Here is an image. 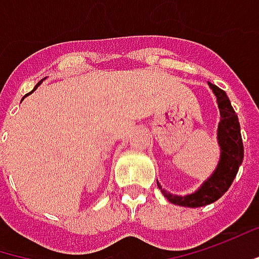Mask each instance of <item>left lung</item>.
<instances>
[{
    "mask_svg": "<svg viewBox=\"0 0 259 259\" xmlns=\"http://www.w3.org/2000/svg\"><path fill=\"white\" fill-rule=\"evenodd\" d=\"M209 86L217 97L219 108H220L221 121L219 126V142L221 146V160L212 177H209L202 185V188L192 195L176 196V195H171L167 190L162 189L158 185L162 195L171 204H176V205L198 208V206L212 204L217 199H220L232 186L236 175L239 171V167L242 164V160H243V144H242V135H240V124H239L235 110L223 89L212 83H209Z\"/></svg>",
    "mask_w": 259,
    "mask_h": 259,
    "instance_id": "obj_1",
    "label": "left lung"
}]
</instances>
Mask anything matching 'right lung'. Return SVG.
<instances>
[{
    "mask_svg": "<svg viewBox=\"0 0 259 259\" xmlns=\"http://www.w3.org/2000/svg\"><path fill=\"white\" fill-rule=\"evenodd\" d=\"M39 84V83H38ZM38 84H36V86H35V89H36V88H38ZM35 89H33V91H35ZM27 95H29V94H27ZM24 97H26V95H24Z\"/></svg>",
    "mask_w": 259,
    "mask_h": 259,
    "instance_id": "right-lung-1",
    "label": "right lung"
}]
</instances>
